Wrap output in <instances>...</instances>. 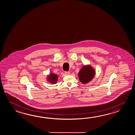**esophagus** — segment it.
I'll use <instances>...</instances> for the list:
<instances>
[{
	"label": "esophagus",
	"instance_id": "1",
	"mask_svg": "<svg viewBox=\"0 0 135 135\" xmlns=\"http://www.w3.org/2000/svg\"><path fill=\"white\" fill-rule=\"evenodd\" d=\"M65 74L66 75H69L70 74V72L65 71Z\"/></svg>",
	"mask_w": 135,
	"mask_h": 135
}]
</instances>
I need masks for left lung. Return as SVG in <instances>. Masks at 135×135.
<instances>
[{"instance_id": "8db88e82", "label": "left lung", "mask_w": 135, "mask_h": 135, "mask_svg": "<svg viewBox=\"0 0 135 135\" xmlns=\"http://www.w3.org/2000/svg\"><path fill=\"white\" fill-rule=\"evenodd\" d=\"M95 72V69L90 65L84 66L78 73L80 82L83 84L88 83L94 77Z\"/></svg>"}]
</instances>
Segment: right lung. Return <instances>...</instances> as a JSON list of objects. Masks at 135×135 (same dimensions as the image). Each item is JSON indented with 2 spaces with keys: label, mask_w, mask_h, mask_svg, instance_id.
Wrapping results in <instances>:
<instances>
[{
  "label": "right lung",
  "mask_w": 135,
  "mask_h": 135,
  "mask_svg": "<svg viewBox=\"0 0 135 135\" xmlns=\"http://www.w3.org/2000/svg\"><path fill=\"white\" fill-rule=\"evenodd\" d=\"M58 77L57 75L51 73V74H50L49 76L47 77V80L49 81L50 83L55 84L57 82Z\"/></svg>",
  "instance_id": "right-lung-1"
}]
</instances>
